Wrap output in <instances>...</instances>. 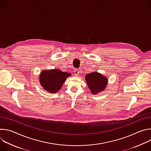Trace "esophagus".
<instances>
[{
    "instance_id": "obj_1",
    "label": "esophagus",
    "mask_w": 151,
    "mask_h": 151,
    "mask_svg": "<svg viewBox=\"0 0 151 151\" xmlns=\"http://www.w3.org/2000/svg\"><path fill=\"white\" fill-rule=\"evenodd\" d=\"M74 74L76 75V76H78V75H79V70H78V69H75V70H74Z\"/></svg>"
}]
</instances>
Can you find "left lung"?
<instances>
[{
    "label": "left lung",
    "mask_w": 151,
    "mask_h": 151,
    "mask_svg": "<svg viewBox=\"0 0 151 151\" xmlns=\"http://www.w3.org/2000/svg\"><path fill=\"white\" fill-rule=\"evenodd\" d=\"M85 80L93 94H97L103 91L107 83L106 77L98 72H93L85 76Z\"/></svg>",
    "instance_id": "1"
}]
</instances>
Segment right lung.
<instances>
[{
  "mask_svg": "<svg viewBox=\"0 0 151 151\" xmlns=\"http://www.w3.org/2000/svg\"><path fill=\"white\" fill-rule=\"evenodd\" d=\"M69 76V73L54 69L42 71L39 79L42 87L46 91L51 93H56L61 89L63 84Z\"/></svg>",
  "mask_w": 151,
  "mask_h": 151,
  "instance_id": "add662e5",
  "label": "right lung"
}]
</instances>
